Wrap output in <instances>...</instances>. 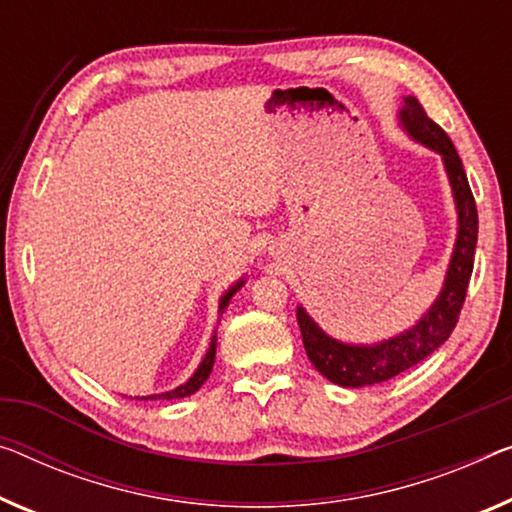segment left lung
<instances>
[{
	"instance_id": "left-lung-1",
	"label": "left lung",
	"mask_w": 512,
	"mask_h": 512,
	"mask_svg": "<svg viewBox=\"0 0 512 512\" xmlns=\"http://www.w3.org/2000/svg\"><path fill=\"white\" fill-rule=\"evenodd\" d=\"M398 121L411 140L437 151L444 160V170L448 183H451L457 211V236L439 296L414 326L393 335V338L375 342V345H354V342L335 340L305 312L303 305L296 308L303 347L310 363L326 379L345 388L381 384V381L393 379L400 372L414 368L416 363H421L432 352H437L451 338L457 317H460L464 296H467L471 271H474L478 211L462 160L457 156L451 137L427 117L423 105L414 96L402 98Z\"/></svg>"
}]
</instances>
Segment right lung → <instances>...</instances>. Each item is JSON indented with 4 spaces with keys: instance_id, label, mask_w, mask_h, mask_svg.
Returning a JSON list of instances; mask_svg holds the SVG:
<instances>
[{
    "instance_id": "right-lung-1",
    "label": "right lung",
    "mask_w": 512,
    "mask_h": 512,
    "mask_svg": "<svg viewBox=\"0 0 512 512\" xmlns=\"http://www.w3.org/2000/svg\"><path fill=\"white\" fill-rule=\"evenodd\" d=\"M246 285V278H241V280H236L234 285L227 289V292L220 296V301H218V315H223V312L227 310V305H230V299L232 296L239 292V289ZM220 322V319H218ZM213 361H216V333L211 335V342H209V349H207V354H204V358H202V363L197 365V370L193 372V377H190L186 384H181V386H177V388H172V391H165V393H156V395H147V398H135V400H177V398H188V395H193L195 391H200V386L204 384V381L209 379V375H211V370H213Z\"/></svg>"
}]
</instances>
